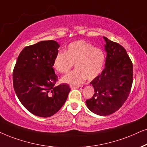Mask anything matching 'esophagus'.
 <instances>
[{"instance_id":"1","label":"esophagus","mask_w":147,"mask_h":147,"mask_svg":"<svg viewBox=\"0 0 147 147\" xmlns=\"http://www.w3.org/2000/svg\"><path fill=\"white\" fill-rule=\"evenodd\" d=\"M70 88L72 89V90H73V89H77V88H79L80 87H81V86H80V85H70Z\"/></svg>"}]
</instances>
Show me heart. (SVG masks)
Instances as JSON below:
<instances>
[{
  "label": "heart",
  "mask_w": 147,
  "mask_h": 147,
  "mask_svg": "<svg viewBox=\"0 0 147 147\" xmlns=\"http://www.w3.org/2000/svg\"><path fill=\"white\" fill-rule=\"evenodd\" d=\"M105 62V55L100 48L83 41L72 42L65 51H59L53 60V67L60 73H67L73 67V71L62 79L64 83L79 84L87 78L95 79L101 73Z\"/></svg>",
  "instance_id": "heart-1"
}]
</instances>
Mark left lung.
Instances as JSON below:
<instances>
[{
  "instance_id": "8db88e82",
  "label": "left lung",
  "mask_w": 147,
  "mask_h": 147,
  "mask_svg": "<svg viewBox=\"0 0 147 147\" xmlns=\"http://www.w3.org/2000/svg\"><path fill=\"white\" fill-rule=\"evenodd\" d=\"M105 68L90 84L94 88L87 107L96 115L107 116L121 107L129 96L133 82V64L126 50L107 37Z\"/></svg>"
}]
</instances>
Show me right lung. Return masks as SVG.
<instances>
[{"label":"right lung","mask_w":147,"mask_h":147,"mask_svg":"<svg viewBox=\"0 0 147 147\" xmlns=\"http://www.w3.org/2000/svg\"><path fill=\"white\" fill-rule=\"evenodd\" d=\"M60 45L55 40L40 41L27 46L18 57L13 72V88L18 99L29 112L49 117L62 108L70 88L55 85L57 77L53 60Z\"/></svg>","instance_id":"right-lung-1"}]
</instances>
